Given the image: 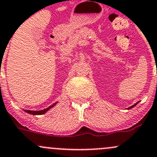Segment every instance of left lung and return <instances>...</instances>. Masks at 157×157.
Segmentation results:
<instances>
[{
  "mask_svg": "<svg viewBox=\"0 0 157 157\" xmlns=\"http://www.w3.org/2000/svg\"><path fill=\"white\" fill-rule=\"evenodd\" d=\"M138 102H137V103H136V104H135V105H132V106L129 107V108H128V109H131V108H133V107H135V105H137V104H138Z\"/></svg>",
  "mask_w": 157,
  "mask_h": 157,
  "instance_id": "left-lung-1",
  "label": "left lung"
}]
</instances>
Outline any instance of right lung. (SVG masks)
Instances as JSON below:
<instances>
[{
	"mask_svg": "<svg viewBox=\"0 0 157 157\" xmlns=\"http://www.w3.org/2000/svg\"><path fill=\"white\" fill-rule=\"evenodd\" d=\"M55 105H56V103L53 104L52 106L49 107L48 108L44 109V110H40V111H31V110H25V111L27 112V113H30V114H33V115H41V114H44V113H45L49 108H52V107H53Z\"/></svg>",
	"mask_w": 157,
	"mask_h": 157,
	"instance_id": "add662e5",
	"label": "right lung"
}]
</instances>
